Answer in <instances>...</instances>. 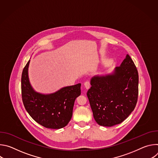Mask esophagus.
<instances>
[{
	"instance_id": "1",
	"label": "esophagus",
	"mask_w": 158,
	"mask_h": 158,
	"mask_svg": "<svg viewBox=\"0 0 158 158\" xmlns=\"http://www.w3.org/2000/svg\"><path fill=\"white\" fill-rule=\"evenodd\" d=\"M84 85L85 89H88L90 87V86H91V83H90L89 81H85V82L84 83Z\"/></svg>"
}]
</instances>
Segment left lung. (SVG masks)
Instances as JSON below:
<instances>
[{"label": "left lung", "mask_w": 158, "mask_h": 158, "mask_svg": "<svg viewBox=\"0 0 158 158\" xmlns=\"http://www.w3.org/2000/svg\"><path fill=\"white\" fill-rule=\"evenodd\" d=\"M138 84L137 68L128 54L113 74L92 77L87 96L96 123L110 127L124 121L136 107Z\"/></svg>", "instance_id": "left-lung-1"}]
</instances>
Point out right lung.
<instances>
[{
    "instance_id": "1",
    "label": "right lung",
    "mask_w": 158,
    "mask_h": 158,
    "mask_svg": "<svg viewBox=\"0 0 158 158\" xmlns=\"http://www.w3.org/2000/svg\"><path fill=\"white\" fill-rule=\"evenodd\" d=\"M28 61L22 73L21 91L24 106L32 118L41 126L49 129H60L70 121L76 99L81 94L77 84L63 87L58 91L42 94L32 87L28 76Z\"/></svg>"
}]
</instances>
